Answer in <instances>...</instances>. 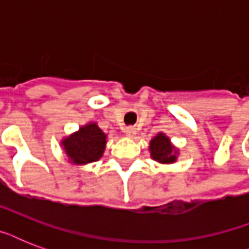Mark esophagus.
<instances>
[{"label":"esophagus","instance_id":"34e87169","mask_svg":"<svg viewBox=\"0 0 249 249\" xmlns=\"http://www.w3.org/2000/svg\"><path fill=\"white\" fill-rule=\"evenodd\" d=\"M125 134L128 137H134L137 134V129L133 126H128V128H125Z\"/></svg>","mask_w":249,"mask_h":249}]
</instances>
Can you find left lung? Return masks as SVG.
I'll list each match as a JSON object with an SVG mask.
<instances>
[{"instance_id": "8db88e82", "label": "left lung", "mask_w": 249, "mask_h": 249, "mask_svg": "<svg viewBox=\"0 0 249 249\" xmlns=\"http://www.w3.org/2000/svg\"><path fill=\"white\" fill-rule=\"evenodd\" d=\"M148 151L152 160L166 165L176 163L179 155V148L176 147L169 137L163 132H159L150 141Z\"/></svg>"}]
</instances>
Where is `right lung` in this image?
Wrapping results in <instances>:
<instances>
[{"mask_svg":"<svg viewBox=\"0 0 249 249\" xmlns=\"http://www.w3.org/2000/svg\"><path fill=\"white\" fill-rule=\"evenodd\" d=\"M107 134L97 123L89 121L60 141V146L73 165H86L94 163L103 156L107 144Z\"/></svg>","mask_w":249,"mask_h":249,"instance_id":"add662e5","label":"right lung"}]
</instances>
